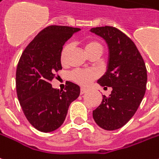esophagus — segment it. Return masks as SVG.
Instances as JSON below:
<instances>
[{
	"instance_id": "esophagus-1",
	"label": "esophagus",
	"mask_w": 159,
	"mask_h": 159,
	"mask_svg": "<svg viewBox=\"0 0 159 159\" xmlns=\"http://www.w3.org/2000/svg\"><path fill=\"white\" fill-rule=\"evenodd\" d=\"M87 92V89H84V88H81V90H80V94L81 95H83L84 93H86Z\"/></svg>"
}]
</instances>
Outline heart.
Here are the masks:
<instances>
[{"label": "heart", "mask_w": 159, "mask_h": 159, "mask_svg": "<svg viewBox=\"0 0 159 159\" xmlns=\"http://www.w3.org/2000/svg\"><path fill=\"white\" fill-rule=\"evenodd\" d=\"M71 48V43H66L61 50L60 60L63 64H66L68 63L69 55ZM84 49L87 53L93 51H100L102 52L103 46L96 39H89L84 43ZM97 77H98V72L94 70H76L70 74V78L73 82L84 87L89 86Z\"/></svg>", "instance_id": "b5f03b06"}]
</instances>
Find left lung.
<instances>
[{
    "label": "left lung",
    "mask_w": 159,
    "mask_h": 159,
    "mask_svg": "<svg viewBox=\"0 0 159 159\" xmlns=\"http://www.w3.org/2000/svg\"><path fill=\"white\" fill-rule=\"evenodd\" d=\"M90 31L103 38L109 49L108 67L98 83L113 89L109 96L103 95L93 118L100 127L113 131L126 125L140 105L146 89V67L134 41L121 31L108 25Z\"/></svg>",
    "instance_id": "left-lung-1"
}]
</instances>
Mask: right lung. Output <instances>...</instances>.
Here are the masks:
<instances>
[{"instance_id":"right-lung-1","label":"right lung","mask_w":159,"mask_h":159,"mask_svg":"<svg viewBox=\"0 0 159 159\" xmlns=\"http://www.w3.org/2000/svg\"><path fill=\"white\" fill-rule=\"evenodd\" d=\"M79 28L49 25L29 43L19 60L16 91L23 113L36 129L49 133L64 123L69 106L80 95V87L67 83L65 90L52 87L55 73L62 70L61 50Z\"/></svg>"}]
</instances>
